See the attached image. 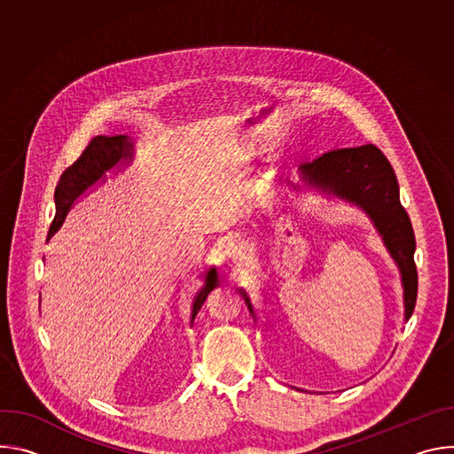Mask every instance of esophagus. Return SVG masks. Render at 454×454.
<instances>
[{"label":"esophagus","mask_w":454,"mask_h":454,"mask_svg":"<svg viewBox=\"0 0 454 454\" xmlns=\"http://www.w3.org/2000/svg\"><path fill=\"white\" fill-rule=\"evenodd\" d=\"M244 251H246V249H244L240 244H231L230 249H228V254H230L231 258H239L240 254H244Z\"/></svg>","instance_id":"1"}]
</instances>
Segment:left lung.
<instances>
[{"instance_id": "obj_1", "label": "left lung", "mask_w": 454, "mask_h": 454, "mask_svg": "<svg viewBox=\"0 0 454 454\" xmlns=\"http://www.w3.org/2000/svg\"><path fill=\"white\" fill-rule=\"evenodd\" d=\"M298 172L307 188L363 210L372 221L399 268L404 291V319L408 321L415 309L419 284L413 261L415 235L401 205L399 183L390 161L375 145L366 144L331 149L314 161L301 165ZM291 184L294 190L301 188L300 184ZM240 294L253 314L246 291H240Z\"/></svg>"}]
</instances>
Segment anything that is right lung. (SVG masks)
Segmentation results:
<instances>
[{
  "label": "right lung",
  "instance_id": "right-lung-1",
  "mask_svg": "<svg viewBox=\"0 0 454 454\" xmlns=\"http://www.w3.org/2000/svg\"><path fill=\"white\" fill-rule=\"evenodd\" d=\"M135 160V142L133 138L114 135V137H97L86 147L82 156L67 170L62 172L55 188V219L50 226L48 239H51L62 226L72 207L82 198L88 190L106 181L107 172H120ZM219 284L217 270L210 268L203 277V286L198 291L192 303L190 319L193 323L200 309L203 307L210 291Z\"/></svg>",
  "mask_w": 454,
  "mask_h": 454
}]
</instances>
